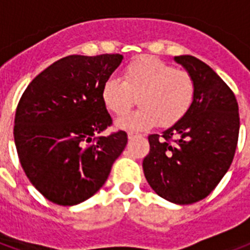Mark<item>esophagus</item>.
<instances>
[{
  "instance_id": "esophagus-1",
  "label": "esophagus",
  "mask_w": 250,
  "mask_h": 250,
  "mask_svg": "<svg viewBox=\"0 0 250 250\" xmlns=\"http://www.w3.org/2000/svg\"><path fill=\"white\" fill-rule=\"evenodd\" d=\"M137 136H138V135H136V133H132V132H131V133H128V138H129V140H132V138L137 137Z\"/></svg>"
}]
</instances>
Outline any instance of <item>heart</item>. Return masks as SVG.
Segmentation results:
<instances>
[{
    "instance_id": "heart-1",
    "label": "heart",
    "mask_w": 250,
    "mask_h": 250,
    "mask_svg": "<svg viewBox=\"0 0 250 250\" xmlns=\"http://www.w3.org/2000/svg\"><path fill=\"white\" fill-rule=\"evenodd\" d=\"M194 95L196 85L189 73L150 56L131 62L122 80L108 77L100 91L104 106L117 115L127 112L138 96L141 108L115 121L117 128L129 132L145 131L157 123L175 125L189 110Z\"/></svg>"
}]
</instances>
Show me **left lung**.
I'll return each instance as SVG.
<instances>
[{"label":"left lung","mask_w":250,"mask_h":250,"mask_svg":"<svg viewBox=\"0 0 250 250\" xmlns=\"http://www.w3.org/2000/svg\"><path fill=\"white\" fill-rule=\"evenodd\" d=\"M174 61L193 77L196 95L183 118L150 135L142 167L150 187L164 200L190 205L208 196L231 165L239 136L235 95L221 77L193 56Z\"/></svg>","instance_id":"obj_1"}]
</instances>
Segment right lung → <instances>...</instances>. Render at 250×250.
Returning a JSON list of instances; mask_svg holds the SVG:
<instances>
[{
    "label": "right lung",
    "mask_w": 250,
    "mask_h": 250,
    "mask_svg": "<svg viewBox=\"0 0 250 250\" xmlns=\"http://www.w3.org/2000/svg\"><path fill=\"white\" fill-rule=\"evenodd\" d=\"M122 54H72L47 67L28 85L15 114L19 160L30 183L50 202L75 206L104 186L127 145V133H96L112 125L102 86Z\"/></svg>",
    "instance_id": "obj_1"
}]
</instances>
